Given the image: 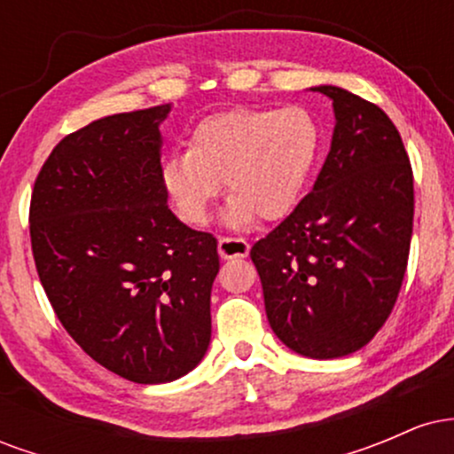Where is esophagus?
<instances>
[{
    "mask_svg": "<svg viewBox=\"0 0 454 454\" xmlns=\"http://www.w3.org/2000/svg\"><path fill=\"white\" fill-rule=\"evenodd\" d=\"M217 252H220V256L223 260L245 258L249 254V243L239 237H222L220 241H217Z\"/></svg>",
    "mask_w": 454,
    "mask_h": 454,
    "instance_id": "obj_1",
    "label": "esophagus"
}]
</instances>
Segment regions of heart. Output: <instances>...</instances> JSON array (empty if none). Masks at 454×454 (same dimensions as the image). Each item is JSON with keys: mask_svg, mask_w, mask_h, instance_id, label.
Masks as SVG:
<instances>
[{"mask_svg": "<svg viewBox=\"0 0 454 454\" xmlns=\"http://www.w3.org/2000/svg\"><path fill=\"white\" fill-rule=\"evenodd\" d=\"M320 147L314 117L299 106L234 108L196 123L187 151L161 161V185L176 215L205 223L223 179L231 196L223 220L243 226L288 215Z\"/></svg>", "mask_w": 454, "mask_h": 454, "instance_id": "1", "label": "heart"}]
</instances>
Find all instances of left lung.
Instances as JSON below:
<instances>
[{
	"label": "left lung",
	"mask_w": 454,
	"mask_h": 454,
	"mask_svg": "<svg viewBox=\"0 0 454 454\" xmlns=\"http://www.w3.org/2000/svg\"><path fill=\"white\" fill-rule=\"evenodd\" d=\"M314 190L252 256L269 325L290 350L340 358L361 350L397 301L410 256L414 176L388 114L341 87Z\"/></svg>",
	"instance_id": "left-lung-1"
}]
</instances>
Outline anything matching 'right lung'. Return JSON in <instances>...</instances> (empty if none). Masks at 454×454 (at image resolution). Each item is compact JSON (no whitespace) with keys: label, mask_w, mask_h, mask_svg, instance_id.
Returning a JSON list of instances; mask_svg holds the SVG:
<instances>
[{"label":"right lung","mask_w":454,"mask_h":454,"mask_svg":"<svg viewBox=\"0 0 454 454\" xmlns=\"http://www.w3.org/2000/svg\"><path fill=\"white\" fill-rule=\"evenodd\" d=\"M170 104L67 134L34 184L38 278L70 337L137 384L185 376L211 341L217 241L168 209L160 123Z\"/></svg>","instance_id":"right-lung-1"}]
</instances>
